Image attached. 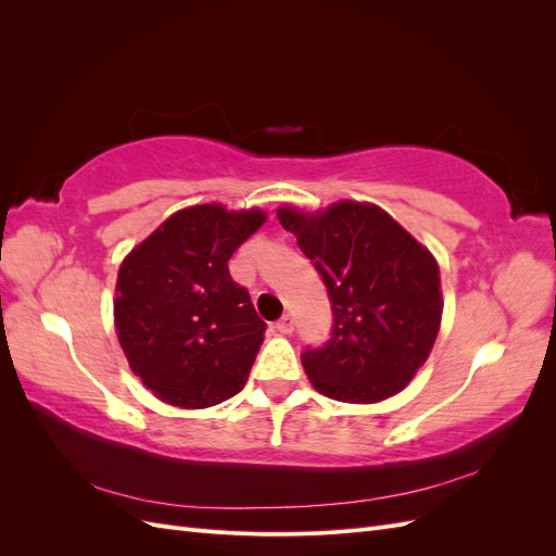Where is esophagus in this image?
Here are the masks:
<instances>
[{"label": "esophagus", "instance_id": "esophagus-1", "mask_svg": "<svg viewBox=\"0 0 556 556\" xmlns=\"http://www.w3.org/2000/svg\"><path fill=\"white\" fill-rule=\"evenodd\" d=\"M276 329H278L280 333H292V331H294V319H292V315L280 317L278 323H276Z\"/></svg>", "mask_w": 556, "mask_h": 556}]
</instances>
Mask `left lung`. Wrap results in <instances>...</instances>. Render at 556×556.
I'll return each instance as SVG.
<instances>
[{"instance_id":"left-lung-1","label":"left lung","mask_w":556,"mask_h":556,"mask_svg":"<svg viewBox=\"0 0 556 556\" xmlns=\"http://www.w3.org/2000/svg\"><path fill=\"white\" fill-rule=\"evenodd\" d=\"M276 213L331 299V341L301 357L315 390L343 403H378L406 390L429 359L443 317L431 250L368 201Z\"/></svg>"}]
</instances>
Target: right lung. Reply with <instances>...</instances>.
Returning <instances> with one entry per match:
<instances>
[{"label":"right lung","instance_id":"obj_1","mask_svg":"<svg viewBox=\"0 0 556 556\" xmlns=\"http://www.w3.org/2000/svg\"><path fill=\"white\" fill-rule=\"evenodd\" d=\"M266 223L257 206L180 208L117 268L115 333L134 376L185 410L239 394L266 325L227 262Z\"/></svg>","mask_w":556,"mask_h":556}]
</instances>
